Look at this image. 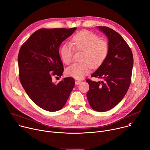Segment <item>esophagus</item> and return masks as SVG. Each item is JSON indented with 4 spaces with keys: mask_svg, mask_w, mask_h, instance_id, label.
I'll return each instance as SVG.
<instances>
[{
    "mask_svg": "<svg viewBox=\"0 0 150 150\" xmlns=\"http://www.w3.org/2000/svg\"><path fill=\"white\" fill-rule=\"evenodd\" d=\"M81 82V81H79V80L76 81H75V84H76V85H78V84H79Z\"/></svg>",
    "mask_w": 150,
    "mask_h": 150,
    "instance_id": "obj_1",
    "label": "esophagus"
}]
</instances>
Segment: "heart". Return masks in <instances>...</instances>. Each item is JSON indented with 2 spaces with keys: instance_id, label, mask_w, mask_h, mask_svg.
I'll return each instance as SVG.
<instances>
[{
  "instance_id": "heart-1",
  "label": "heart",
  "mask_w": 150,
  "mask_h": 150,
  "mask_svg": "<svg viewBox=\"0 0 150 150\" xmlns=\"http://www.w3.org/2000/svg\"><path fill=\"white\" fill-rule=\"evenodd\" d=\"M71 44L65 43L60 49V54L63 62L69 65L73 59L75 50L83 51L82 62L75 63L69 67L67 74L76 79L86 76L93 68H97L104 63L109 52V45L105 40L87 30H82L75 34Z\"/></svg>"
}]
</instances>
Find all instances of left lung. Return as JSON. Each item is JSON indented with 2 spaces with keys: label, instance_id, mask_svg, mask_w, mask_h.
Here are the masks:
<instances>
[{
  "label": "left lung",
  "instance_id": "obj_1",
  "mask_svg": "<svg viewBox=\"0 0 150 150\" xmlns=\"http://www.w3.org/2000/svg\"><path fill=\"white\" fill-rule=\"evenodd\" d=\"M98 28L108 38L109 52L91 75L104 81L86 80L90 85L87 97L93 110L103 112L113 109L126 95L131 84L134 59L130 47L118 33L108 27Z\"/></svg>",
  "mask_w": 150,
  "mask_h": 150
}]
</instances>
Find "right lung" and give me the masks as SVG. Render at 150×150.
I'll list each match as a JSON object with an SVG mask.
<instances>
[{
  "label": "right lung",
  "mask_w": 150,
  "mask_h": 150,
  "mask_svg": "<svg viewBox=\"0 0 150 150\" xmlns=\"http://www.w3.org/2000/svg\"><path fill=\"white\" fill-rule=\"evenodd\" d=\"M76 30L41 28L35 31L21 46L18 56L21 83L40 108L49 112L62 109L75 85L72 77L53 83V76L60 77L64 70L59 48L63 41Z\"/></svg>",
  "instance_id": "obj_1"
}]
</instances>
